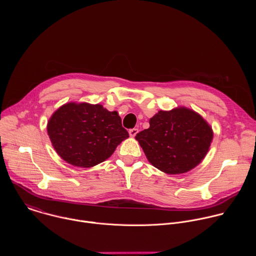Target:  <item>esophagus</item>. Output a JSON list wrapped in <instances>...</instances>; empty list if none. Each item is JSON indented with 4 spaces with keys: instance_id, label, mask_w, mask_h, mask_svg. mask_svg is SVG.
<instances>
[{
    "instance_id": "34e87169",
    "label": "esophagus",
    "mask_w": 256,
    "mask_h": 256,
    "mask_svg": "<svg viewBox=\"0 0 256 256\" xmlns=\"http://www.w3.org/2000/svg\"><path fill=\"white\" fill-rule=\"evenodd\" d=\"M138 132V128H132V130H128V134H130V136L132 138L136 136Z\"/></svg>"
}]
</instances>
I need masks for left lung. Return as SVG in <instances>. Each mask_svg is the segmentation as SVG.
Returning <instances> with one entry per match:
<instances>
[{
    "mask_svg": "<svg viewBox=\"0 0 256 256\" xmlns=\"http://www.w3.org/2000/svg\"><path fill=\"white\" fill-rule=\"evenodd\" d=\"M212 134L198 114L177 107L156 114L150 120V128L136 134V140L154 167L175 175L188 172L202 161Z\"/></svg>",
    "mask_w": 256,
    "mask_h": 256,
    "instance_id": "1",
    "label": "left lung"
}]
</instances>
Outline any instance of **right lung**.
<instances>
[{
  "mask_svg": "<svg viewBox=\"0 0 256 256\" xmlns=\"http://www.w3.org/2000/svg\"><path fill=\"white\" fill-rule=\"evenodd\" d=\"M48 134L60 157L81 168L105 161L128 138L116 112L86 102L60 106L48 122Z\"/></svg>",
  "mask_w": 256,
  "mask_h": 256,
  "instance_id": "obj_1",
  "label": "right lung"
}]
</instances>
